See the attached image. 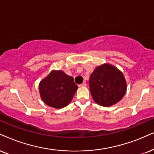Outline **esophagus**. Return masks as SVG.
Returning <instances> with one entry per match:
<instances>
[{
  "mask_svg": "<svg viewBox=\"0 0 154 154\" xmlns=\"http://www.w3.org/2000/svg\"><path fill=\"white\" fill-rule=\"evenodd\" d=\"M79 86H80V87H85V86H86V83H85V82H83V83H81V84L79 85Z\"/></svg>",
  "mask_w": 154,
  "mask_h": 154,
  "instance_id": "esophagus-1",
  "label": "esophagus"
}]
</instances>
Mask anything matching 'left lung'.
<instances>
[{
    "instance_id": "obj_1",
    "label": "left lung",
    "mask_w": 154,
    "mask_h": 154,
    "mask_svg": "<svg viewBox=\"0 0 154 154\" xmlns=\"http://www.w3.org/2000/svg\"><path fill=\"white\" fill-rule=\"evenodd\" d=\"M89 87L94 101L106 107L122 99L127 88L123 73L109 64H103L94 70L89 79Z\"/></svg>"
}]
</instances>
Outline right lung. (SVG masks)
Wrapping results in <instances>:
<instances>
[{
    "label": "right lung",
    "mask_w": 154,
    "mask_h": 154,
    "mask_svg": "<svg viewBox=\"0 0 154 154\" xmlns=\"http://www.w3.org/2000/svg\"><path fill=\"white\" fill-rule=\"evenodd\" d=\"M77 88L73 78L61 71H52L39 84L43 101L56 109L67 106L73 99Z\"/></svg>",
    "instance_id": "right-lung-1"
}]
</instances>
